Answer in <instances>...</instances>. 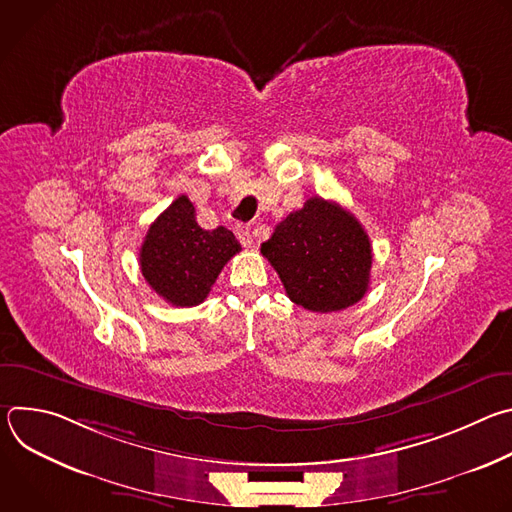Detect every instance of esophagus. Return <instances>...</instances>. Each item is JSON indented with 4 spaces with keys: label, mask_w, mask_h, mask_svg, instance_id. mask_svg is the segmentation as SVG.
Segmentation results:
<instances>
[{
    "label": "esophagus",
    "mask_w": 512,
    "mask_h": 512,
    "mask_svg": "<svg viewBox=\"0 0 512 512\" xmlns=\"http://www.w3.org/2000/svg\"><path fill=\"white\" fill-rule=\"evenodd\" d=\"M235 235H237V239L241 241L243 247H247V249L253 247V235H251V227L249 225H237Z\"/></svg>",
    "instance_id": "obj_1"
}]
</instances>
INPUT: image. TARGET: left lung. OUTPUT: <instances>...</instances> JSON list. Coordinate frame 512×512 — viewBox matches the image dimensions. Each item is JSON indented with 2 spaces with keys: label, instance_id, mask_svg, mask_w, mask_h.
Segmentation results:
<instances>
[{
  "label": "left lung",
  "instance_id": "1",
  "mask_svg": "<svg viewBox=\"0 0 512 512\" xmlns=\"http://www.w3.org/2000/svg\"><path fill=\"white\" fill-rule=\"evenodd\" d=\"M287 298L312 312H338L367 294L373 247L356 216L314 196L289 212L261 245Z\"/></svg>",
  "mask_w": 512,
  "mask_h": 512
}]
</instances>
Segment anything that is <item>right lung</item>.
Segmentation results:
<instances>
[{
	"mask_svg": "<svg viewBox=\"0 0 512 512\" xmlns=\"http://www.w3.org/2000/svg\"><path fill=\"white\" fill-rule=\"evenodd\" d=\"M239 251L229 229H202L194 204L182 194L152 223L139 249V265L160 298L190 308L206 300L218 273Z\"/></svg>",
	"mask_w": 512,
	"mask_h": 512,
	"instance_id": "obj_1",
	"label": "right lung"
}]
</instances>
